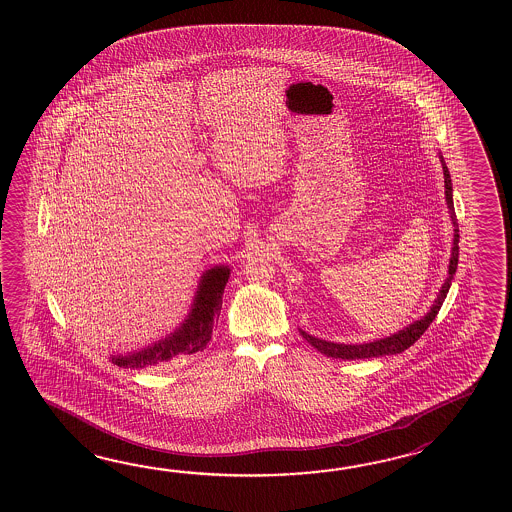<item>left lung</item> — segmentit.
<instances>
[{
	"label": "left lung",
	"mask_w": 512,
	"mask_h": 512,
	"mask_svg": "<svg viewBox=\"0 0 512 512\" xmlns=\"http://www.w3.org/2000/svg\"><path fill=\"white\" fill-rule=\"evenodd\" d=\"M443 163V174H445V196L446 203H448V210H450V218L454 223V247H452V258H450V265H448V278H446L445 285L441 287V291L437 294L430 313H426L425 318L417 320L412 326L404 327L403 331L395 333L392 337L382 338V340H375L370 344H359V346H346V344H335V342H326L320 338L311 337L305 331H300L302 337L318 349L320 353H324L327 357L333 359L344 360H357V359H371V357H382V355H395V353H403L404 349L414 346L415 342L421 338L425 333L428 326L434 322L435 316L439 313L441 305L445 302L446 293L450 289L452 278L456 274L457 258H459V229H457L456 212H454V201H452V179H450V172L446 168L445 161L441 157Z\"/></svg>",
	"instance_id": "obj_1"
}]
</instances>
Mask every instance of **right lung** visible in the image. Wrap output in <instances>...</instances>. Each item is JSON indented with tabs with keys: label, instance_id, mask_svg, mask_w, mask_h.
Segmentation results:
<instances>
[{
	"label": "right lung",
	"instance_id": "add662e5",
	"mask_svg": "<svg viewBox=\"0 0 512 512\" xmlns=\"http://www.w3.org/2000/svg\"><path fill=\"white\" fill-rule=\"evenodd\" d=\"M230 271L227 267H214L203 274L199 283L194 309L188 315L185 324L175 331L172 337L164 338L159 344L133 353L128 357H113V362L120 368H152L163 366L179 357L194 355L207 348L212 337V329L221 313L223 291L229 282Z\"/></svg>",
	"mask_w": 512,
	"mask_h": 512
}]
</instances>
